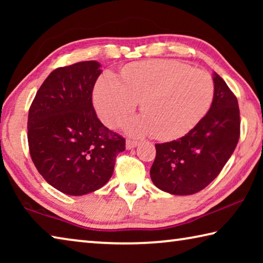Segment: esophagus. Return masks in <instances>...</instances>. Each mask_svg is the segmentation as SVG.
I'll return each instance as SVG.
<instances>
[{"mask_svg":"<svg viewBox=\"0 0 263 263\" xmlns=\"http://www.w3.org/2000/svg\"><path fill=\"white\" fill-rule=\"evenodd\" d=\"M139 144V142H138L137 140H132V139H127L126 140V148L127 149H132V148H135V147H137V145Z\"/></svg>","mask_w":263,"mask_h":263,"instance_id":"obj_1","label":"esophagus"}]
</instances>
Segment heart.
Here are the masks:
<instances>
[{"label":"heart","instance_id":"obj_1","mask_svg":"<svg viewBox=\"0 0 263 263\" xmlns=\"http://www.w3.org/2000/svg\"><path fill=\"white\" fill-rule=\"evenodd\" d=\"M213 99V81L205 70L174 60L137 62L122 72V83L104 74L94 89V103L106 125L121 124L139 102L142 114L125 130L169 140L184 136L205 116Z\"/></svg>","mask_w":263,"mask_h":263}]
</instances>
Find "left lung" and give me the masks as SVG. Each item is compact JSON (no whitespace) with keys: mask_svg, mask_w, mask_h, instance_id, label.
Listing matches in <instances>:
<instances>
[{"mask_svg":"<svg viewBox=\"0 0 263 263\" xmlns=\"http://www.w3.org/2000/svg\"><path fill=\"white\" fill-rule=\"evenodd\" d=\"M212 104L208 114L180 139L157 144L149 174L155 186L172 195H193L216 179L240 137L238 100L213 73Z\"/></svg>","mask_w":263,"mask_h":263,"instance_id":"left-lung-1","label":"left lung"}]
</instances>
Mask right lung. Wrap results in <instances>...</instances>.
<instances>
[{
  "instance_id": "1",
  "label": "right lung",
  "mask_w": 263,
  "mask_h": 263,
  "mask_svg": "<svg viewBox=\"0 0 263 263\" xmlns=\"http://www.w3.org/2000/svg\"><path fill=\"white\" fill-rule=\"evenodd\" d=\"M100 67L91 60L54 69L29 110L31 159L47 183L66 195L102 188L125 151V139L105 127L92 106Z\"/></svg>"
}]
</instances>
